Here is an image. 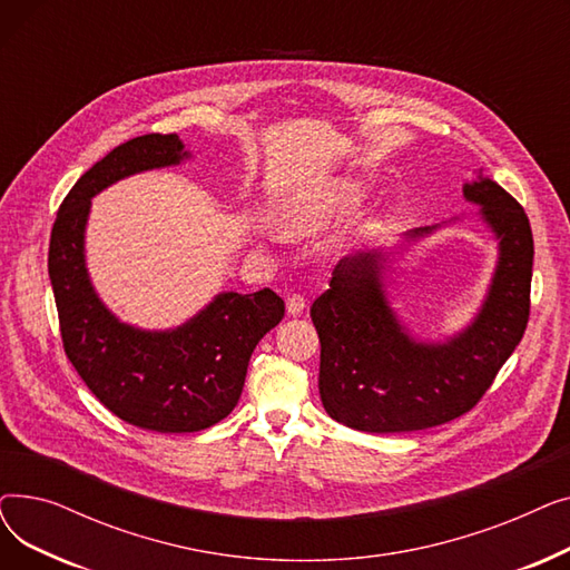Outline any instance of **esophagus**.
<instances>
[{
  "mask_svg": "<svg viewBox=\"0 0 570 570\" xmlns=\"http://www.w3.org/2000/svg\"><path fill=\"white\" fill-rule=\"evenodd\" d=\"M305 309H307L305 295H301V293H293V295H288V297H286V312H288L291 316L303 314Z\"/></svg>",
  "mask_w": 570,
  "mask_h": 570,
  "instance_id": "1",
  "label": "esophagus"
}]
</instances>
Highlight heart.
Returning a JSON list of instances; mask_svg holds the SVG:
<instances>
[{"mask_svg": "<svg viewBox=\"0 0 570 570\" xmlns=\"http://www.w3.org/2000/svg\"><path fill=\"white\" fill-rule=\"evenodd\" d=\"M361 185L355 183H342L335 185L333 189H327L325 194L295 203L293 207L286 209V224L295 230H314L325 226L333 217H337L340 213H346L348 207H353L361 198Z\"/></svg>", "mask_w": 570, "mask_h": 570, "instance_id": "heart-1", "label": "heart"}]
</instances>
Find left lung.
Listing matches in <instances>:
<instances>
[{"label": "left lung", "mask_w": 570, "mask_h": 570, "mask_svg": "<svg viewBox=\"0 0 570 570\" xmlns=\"http://www.w3.org/2000/svg\"><path fill=\"white\" fill-rule=\"evenodd\" d=\"M464 198L499 239L490 291L473 321L445 342H417L381 284L385 252L344 256L312 305L321 340L318 393L333 421L374 434L428 430L471 411L520 344L529 321L533 237L522 205L478 173ZM436 226L413 228L421 239Z\"/></svg>", "instance_id": "1"}]
</instances>
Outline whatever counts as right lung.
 <instances>
[{
	"mask_svg": "<svg viewBox=\"0 0 570 570\" xmlns=\"http://www.w3.org/2000/svg\"><path fill=\"white\" fill-rule=\"evenodd\" d=\"M185 159L189 153L177 134H147L115 147L59 205L48 252L71 365L108 411L161 434L200 432L224 421L243 395L256 344L284 318V301L269 288L219 293L173 331H140L101 303L85 265L89 200L117 179Z\"/></svg>",
	"mask_w": 570,
	"mask_h": 570,
	"instance_id": "obj_1",
	"label": "right lung"
}]
</instances>
